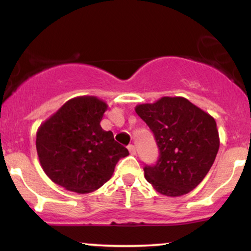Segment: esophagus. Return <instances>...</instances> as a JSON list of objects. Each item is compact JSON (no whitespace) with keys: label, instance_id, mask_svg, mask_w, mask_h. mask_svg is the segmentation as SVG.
Returning <instances> with one entry per match:
<instances>
[{"label":"esophagus","instance_id":"esophagus-1","mask_svg":"<svg viewBox=\"0 0 251 251\" xmlns=\"http://www.w3.org/2000/svg\"><path fill=\"white\" fill-rule=\"evenodd\" d=\"M128 150H129V152H130V154H131V155H136V147L133 146V145H129L128 146Z\"/></svg>","mask_w":251,"mask_h":251}]
</instances>
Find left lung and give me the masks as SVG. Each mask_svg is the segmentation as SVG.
Here are the masks:
<instances>
[{
    "label": "left lung",
    "mask_w": 251,
    "mask_h": 251,
    "mask_svg": "<svg viewBox=\"0 0 251 251\" xmlns=\"http://www.w3.org/2000/svg\"><path fill=\"white\" fill-rule=\"evenodd\" d=\"M135 111L152 130L160 150L145 178L155 191L176 198L190 193L203 180L219 149L215 119L184 97H162Z\"/></svg>",
    "instance_id": "1"
}]
</instances>
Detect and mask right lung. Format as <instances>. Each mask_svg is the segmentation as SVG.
Masks as SVG:
<instances>
[{
	"mask_svg": "<svg viewBox=\"0 0 251 251\" xmlns=\"http://www.w3.org/2000/svg\"><path fill=\"white\" fill-rule=\"evenodd\" d=\"M107 108L95 96H78L39 126L37 156L53 183L78 194L90 193L111 179L118 161L129 155L112 131L101 129Z\"/></svg>",
	"mask_w": 251,
	"mask_h": 251,
	"instance_id": "right-lung-1",
	"label": "right lung"
}]
</instances>
